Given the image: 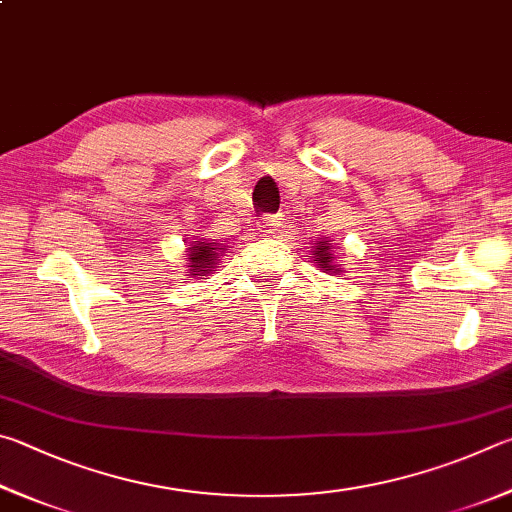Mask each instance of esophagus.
Listing matches in <instances>:
<instances>
[{
	"mask_svg": "<svg viewBox=\"0 0 512 512\" xmlns=\"http://www.w3.org/2000/svg\"><path fill=\"white\" fill-rule=\"evenodd\" d=\"M281 220H283L281 215H272V218H267V227H265V233H270V236H272V233L279 231V229H276V227H279Z\"/></svg>",
	"mask_w": 512,
	"mask_h": 512,
	"instance_id": "34e87169",
	"label": "esophagus"
}]
</instances>
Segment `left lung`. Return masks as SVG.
<instances>
[{
  "label": "left lung",
  "mask_w": 512,
  "mask_h": 512,
  "mask_svg": "<svg viewBox=\"0 0 512 512\" xmlns=\"http://www.w3.org/2000/svg\"><path fill=\"white\" fill-rule=\"evenodd\" d=\"M317 258V265L326 267V272L335 270V272H342V267L339 265H333L335 263V254H333V245H330V240H317L315 242V254H312Z\"/></svg>",
  "instance_id": "8db88e82"
}]
</instances>
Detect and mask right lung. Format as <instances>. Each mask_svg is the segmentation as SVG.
<instances>
[{"label": "right lung", "instance_id": "add662e5", "mask_svg": "<svg viewBox=\"0 0 512 512\" xmlns=\"http://www.w3.org/2000/svg\"><path fill=\"white\" fill-rule=\"evenodd\" d=\"M220 242H209V240H193L188 245V276H206L215 272V265H218L220 258Z\"/></svg>", "mask_w": 512, "mask_h": 512}]
</instances>
